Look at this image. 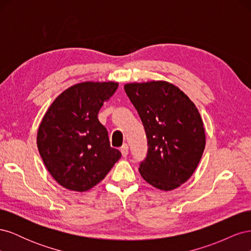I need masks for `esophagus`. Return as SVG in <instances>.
Listing matches in <instances>:
<instances>
[{
    "label": "esophagus",
    "instance_id": "34e87169",
    "mask_svg": "<svg viewBox=\"0 0 251 251\" xmlns=\"http://www.w3.org/2000/svg\"><path fill=\"white\" fill-rule=\"evenodd\" d=\"M120 151H121V154H123V156L126 157L128 155V146H127V144H124Z\"/></svg>",
    "mask_w": 251,
    "mask_h": 251
}]
</instances>
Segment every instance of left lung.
<instances>
[{"label": "left lung", "mask_w": 251, "mask_h": 251, "mask_svg": "<svg viewBox=\"0 0 251 251\" xmlns=\"http://www.w3.org/2000/svg\"><path fill=\"white\" fill-rule=\"evenodd\" d=\"M125 91L137 110L148 138L141 177L161 191H173L194 174L205 149V131L195 103L173 83L131 82Z\"/></svg>", "instance_id": "1"}]
</instances>
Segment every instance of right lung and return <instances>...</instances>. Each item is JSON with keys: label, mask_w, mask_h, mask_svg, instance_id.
<instances>
[{"label": "right lung", "mask_w": 251, "mask_h": 251, "mask_svg": "<svg viewBox=\"0 0 251 251\" xmlns=\"http://www.w3.org/2000/svg\"><path fill=\"white\" fill-rule=\"evenodd\" d=\"M117 88L114 81L76 83L55 98L42 119L37 149L53 179L69 191H89L121 157L97 118Z\"/></svg>", "instance_id": "add662e5"}]
</instances>
